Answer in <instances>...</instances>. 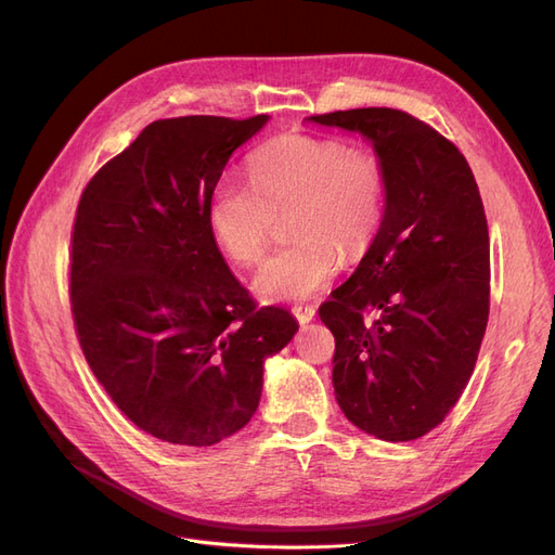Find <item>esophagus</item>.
<instances>
[{
  "instance_id": "esophagus-1",
  "label": "esophagus",
  "mask_w": 555,
  "mask_h": 555,
  "mask_svg": "<svg viewBox=\"0 0 555 555\" xmlns=\"http://www.w3.org/2000/svg\"><path fill=\"white\" fill-rule=\"evenodd\" d=\"M292 312H294V317L298 319L300 324H308L310 319L314 317V308L312 306H304V304H298V306H294L292 308Z\"/></svg>"
}]
</instances>
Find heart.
Segmentation results:
<instances>
[{
    "label": "heart",
    "mask_w": 555,
    "mask_h": 555,
    "mask_svg": "<svg viewBox=\"0 0 555 555\" xmlns=\"http://www.w3.org/2000/svg\"><path fill=\"white\" fill-rule=\"evenodd\" d=\"M386 169L377 155L335 137L289 131L249 155V182L217 180L208 201L212 238L238 263L271 245L278 215L292 210L294 241L251 280L263 300H298L338 275L343 251L354 259L377 236L386 212Z\"/></svg>",
    "instance_id": "obj_1"
}]
</instances>
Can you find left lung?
<instances>
[{
	"instance_id": "1",
	"label": "left lung",
	"mask_w": 555,
	"mask_h": 555,
	"mask_svg": "<svg viewBox=\"0 0 555 555\" xmlns=\"http://www.w3.org/2000/svg\"><path fill=\"white\" fill-rule=\"evenodd\" d=\"M310 120L373 141L389 182L371 249L319 308L335 338V400L361 430L410 442L456 405L489 324L491 249L477 180L456 145L405 111Z\"/></svg>"
}]
</instances>
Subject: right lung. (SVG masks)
I'll use <instances>...</instances> for the list:
<instances>
[{
  "label": "right lung",
  "instance_id": "obj_1",
  "mask_svg": "<svg viewBox=\"0 0 555 555\" xmlns=\"http://www.w3.org/2000/svg\"><path fill=\"white\" fill-rule=\"evenodd\" d=\"M266 120H157L78 201L76 338L117 410L164 442L210 447L241 430L259 408L266 357L298 331L289 310L257 306L208 227L229 157Z\"/></svg>",
  "mask_w": 555,
  "mask_h": 555
}]
</instances>
